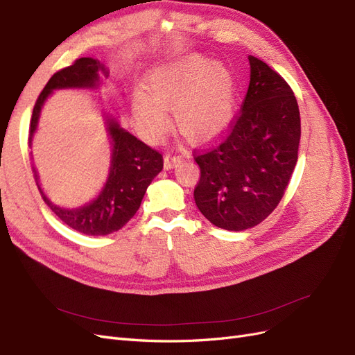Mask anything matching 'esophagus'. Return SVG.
I'll use <instances>...</instances> for the list:
<instances>
[{
  "label": "esophagus",
  "mask_w": 355,
  "mask_h": 355,
  "mask_svg": "<svg viewBox=\"0 0 355 355\" xmlns=\"http://www.w3.org/2000/svg\"><path fill=\"white\" fill-rule=\"evenodd\" d=\"M181 156H178V155H173V153H166L165 155V169H171V168H174V166H177V165H180L181 164Z\"/></svg>",
  "instance_id": "esophagus-1"
}]
</instances>
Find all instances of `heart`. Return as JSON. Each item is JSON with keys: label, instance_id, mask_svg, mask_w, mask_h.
<instances>
[{"label": "heart", "instance_id": "b5f03b06", "mask_svg": "<svg viewBox=\"0 0 355 355\" xmlns=\"http://www.w3.org/2000/svg\"><path fill=\"white\" fill-rule=\"evenodd\" d=\"M132 94V116L143 139L157 143L165 135L171 109L175 128L196 143L220 137L234 118L237 79L225 63L189 54L159 66Z\"/></svg>", "mask_w": 355, "mask_h": 355}]
</instances>
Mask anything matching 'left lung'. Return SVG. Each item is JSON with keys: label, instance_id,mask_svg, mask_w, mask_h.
<instances>
[{"label": "left lung", "instance_id": "obj_1", "mask_svg": "<svg viewBox=\"0 0 355 355\" xmlns=\"http://www.w3.org/2000/svg\"><path fill=\"white\" fill-rule=\"evenodd\" d=\"M250 81L223 141L194 152L200 180L194 202L205 218L230 232L255 227L276 209L298 161L301 118L288 83L249 55Z\"/></svg>", "mask_w": 355, "mask_h": 355}]
</instances>
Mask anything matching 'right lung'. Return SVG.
Masks as SVG:
<instances>
[{
	"mask_svg": "<svg viewBox=\"0 0 355 355\" xmlns=\"http://www.w3.org/2000/svg\"><path fill=\"white\" fill-rule=\"evenodd\" d=\"M109 76V69L93 57H81L72 66L55 72L44 87L33 106L29 146L37 132L44 103L55 89H98L101 78ZM105 113V123L110 139L109 175L97 196L78 208H63L53 203L44 193L37 168L33 166L38 190L44 202L59 218L73 230L87 236H106L118 232L139 211L147 187L164 168V157L137 137L121 127L110 113Z\"/></svg>",
	"mask_w": 355,
	"mask_h": 355,
	"instance_id": "obj_1",
	"label": "right lung"
}]
</instances>
